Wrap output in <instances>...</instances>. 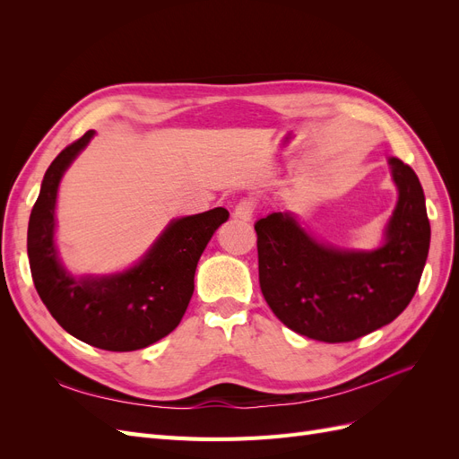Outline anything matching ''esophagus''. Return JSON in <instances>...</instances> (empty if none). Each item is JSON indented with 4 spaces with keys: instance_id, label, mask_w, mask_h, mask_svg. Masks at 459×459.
<instances>
[{
    "instance_id": "34e87169",
    "label": "esophagus",
    "mask_w": 459,
    "mask_h": 459,
    "mask_svg": "<svg viewBox=\"0 0 459 459\" xmlns=\"http://www.w3.org/2000/svg\"><path fill=\"white\" fill-rule=\"evenodd\" d=\"M255 211H256V203L253 199H241L233 208V218L248 221V220H253Z\"/></svg>"
}]
</instances>
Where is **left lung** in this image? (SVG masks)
<instances>
[{"mask_svg": "<svg viewBox=\"0 0 459 459\" xmlns=\"http://www.w3.org/2000/svg\"><path fill=\"white\" fill-rule=\"evenodd\" d=\"M398 203L375 251H341L316 241L289 212L260 218L262 295L281 322L314 341L349 342L391 324L418 290L430 226L420 178L388 159Z\"/></svg>", "mask_w": 459, "mask_h": 459, "instance_id": "1", "label": "left lung"}]
</instances>
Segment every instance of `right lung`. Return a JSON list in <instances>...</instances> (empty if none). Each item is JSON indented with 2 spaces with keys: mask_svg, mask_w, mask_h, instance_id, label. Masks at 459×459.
<instances>
[{
  "mask_svg": "<svg viewBox=\"0 0 459 459\" xmlns=\"http://www.w3.org/2000/svg\"><path fill=\"white\" fill-rule=\"evenodd\" d=\"M93 134L88 130L65 147L44 176L26 239L30 272L41 302L66 333L95 349L140 351L182 322L195 289L197 262L230 212L218 206L170 221L147 255L122 273L71 275L55 248V203L65 170Z\"/></svg>",
  "mask_w": 459,
  "mask_h": 459,
  "instance_id": "right-lung-1",
  "label": "right lung"
}]
</instances>
